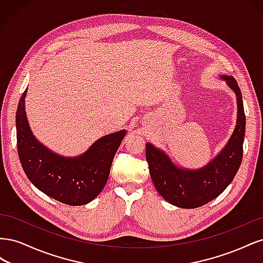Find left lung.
Segmentation results:
<instances>
[{
    "label": "left lung",
    "mask_w": 263,
    "mask_h": 263,
    "mask_svg": "<svg viewBox=\"0 0 263 263\" xmlns=\"http://www.w3.org/2000/svg\"><path fill=\"white\" fill-rule=\"evenodd\" d=\"M237 98V125L225 148L198 170L178 168L162 150L146 144V159L156 190L166 202L182 209H196L216 198L232 183L243 154L246 116L241 91L233 77L220 76Z\"/></svg>",
    "instance_id": "obj_1"
}]
</instances>
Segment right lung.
Masks as SVG:
<instances>
[{"label": "right lung", "instance_id": "obj_1", "mask_svg": "<svg viewBox=\"0 0 263 263\" xmlns=\"http://www.w3.org/2000/svg\"><path fill=\"white\" fill-rule=\"evenodd\" d=\"M27 89L16 112V136L20 161L29 181L55 201L79 206L90 203L105 186L110 165L126 130L97 140L79 157L66 158L42 145L30 130L25 113Z\"/></svg>", "mask_w": 263, "mask_h": 263}]
</instances>
